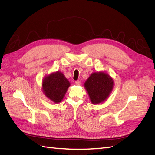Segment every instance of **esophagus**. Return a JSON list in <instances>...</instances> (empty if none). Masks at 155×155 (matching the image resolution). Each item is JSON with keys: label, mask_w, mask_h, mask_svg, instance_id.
<instances>
[{"label": "esophagus", "mask_w": 155, "mask_h": 155, "mask_svg": "<svg viewBox=\"0 0 155 155\" xmlns=\"http://www.w3.org/2000/svg\"><path fill=\"white\" fill-rule=\"evenodd\" d=\"M75 84H76V85H81V81H75Z\"/></svg>", "instance_id": "esophagus-1"}]
</instances>
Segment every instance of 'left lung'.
Masks as SVG:
<instances>
[{
  "instance_id": "left-lung-1",
  "label": "left lung",
  "mask_w": 155,
  "mask_h": 155,
  "mask_svg": "<svg viewBox=\"0 0 155 155\" xmlns=\"http://www.w3.org/2000/svg\"><path fill=\"white\" fill-rule=\"evenodd\" d=\"M113 80L104 73H93L84 84L91 102L98 104L104 101L113 88Z\"/></svg>"
}]
</instances>
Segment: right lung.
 Segmentation results:
<instances>
[{
	"instance_id": "add662e5",
	"label": "right lung",
	"mask_w": 155,
	"mask_h": 155,
	"mask_svg": "<svg viewBox=\"0 0 155 155\" xmlns=\"http://www.w3.org/2000/svg\"><path fill=\"white\" fill-rule=\"evenodd\" d=\"M70 85L64 75L60 72L51 73L43 82V90L46 96L55 103L60 102Z\"/></svg>"
}]
</instances>
